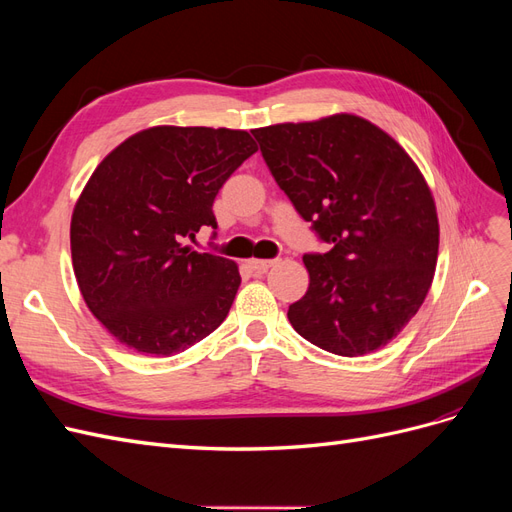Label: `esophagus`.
I'll list each match as a JSON object with an SVG mask.
<instances>
[{"label":"esophagus","instance_id":"34e87169","mask_svg":"<svg viewBox=\"0 0 512 512\" xmlns=\"http://www.w3.org/2000/svg\"><path fill=\"white\" fill-rule=\"evenodd\" d=\"M277 260H260V258H252L250 260V267L254 269V271H258V273H265V271H269L273 265H275Z\"/></svg>","mask_w":512,"mask_h":512}]
</instances>
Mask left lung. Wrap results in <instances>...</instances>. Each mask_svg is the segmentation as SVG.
<instances>
[{
	"label": "left lung",
	"instance_id": "1",
	"mask_svg": "<svg viewBox=\"0 0 512 512\" xmlns=\"http://www.w3.org/2000/svg\"><path fill=\"white\" fill-rule=\"evenodd\" d=\"M271 175L327 254H305V297L288 307L301 337L339 356L369 354L404 331L438 262L440 224L421 170L359 115L252 130Z\"/></svg>",
	"mask_w": 512,
	"mask_h": 512
}]
</instances>
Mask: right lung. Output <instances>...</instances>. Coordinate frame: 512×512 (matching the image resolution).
Wrapping results in <instances>:
<instances>
[{
  "mask_svg": "<svg viewBox=\"0 0 512 512\" xmlns=\"http://www.w3.org/2000/svg\"><path fill=\"white\" fill-rule=\"evenodd\" d=\"M256 151L245 130L156 126L98 164L72 211L70 250L89 312L117 342L170 356L224 322L237 262L188 241L218 228L213 200Z\"/></svg>",
  "mask_w": 512,
  "mask_h": 512,
  "instance_id": "right-lung-1",
  "label": "right lung"
}]
</instances>
